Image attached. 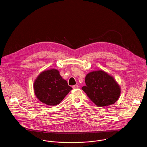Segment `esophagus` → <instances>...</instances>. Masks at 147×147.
<instances>
[{
    "label": "esophagus",
    "instance_id": "esophagus-1",
    "mask_svg": "<svg viewBox=\"0 0 147 147\" xmlns=\"http://www.w3.org/2000/svg\"><path fill=\"white\" fill-rule=\"evenodd\" d=\"M72 88H73V89H77L78 88V85H73V86H72Z\"/></svg>",
    "mask_w": 147,
    "mask_h": 147
}]
</instances>
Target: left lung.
Wrapping results in <instances>:
<instances>
[{
  "label": "left lung",
  "mask_w": 147,
  "mask_h": 147,
  "mask_svg": "<svg viewBox=\"0 0 147 147\" xmlns=\"http://www.w3.org/2000/svg\"><path fill=\"white\" fill-rule=\"evenodd\" d=\"M86 86L82 90L98 107L115 104L119 99L121 89L114 78L104 71L97 70L85 77Z\"/></svg>",
  "instance_id": "8db88e82"
}]
</instances>
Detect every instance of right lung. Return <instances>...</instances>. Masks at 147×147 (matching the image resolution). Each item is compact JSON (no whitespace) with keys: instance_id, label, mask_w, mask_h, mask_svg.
Returning <instances> with one entry per match:
<instances>
[{"instance_id":"1","label":"right lung","mask_w":147,"mask_h":147,"mask_svg":"<svg viewBox=\"0 0 147 147\" xmlns=\"http://www.w3.org/2000/svg\"><path fill=\"white\" fill-rule=\"evenodd\" d=\"M34 88L37 98L50 106L59 104L72 89L55 69L42 71L35 80Z\"/></svg>"}]
</instances>
